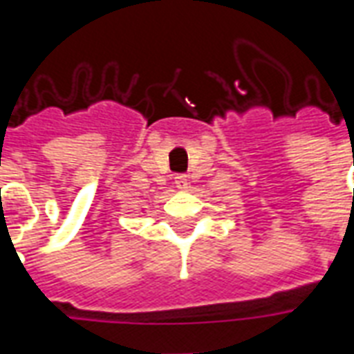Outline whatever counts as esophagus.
<instances>
[{
    "label": "esophagus",
    "mask_w": 354,
    "mask_h": 354,
    "mask_svg": "<svg viewBox=\"0 0 354 354\" xmlns=\"http://www.w3.org/2000/svg\"><path fill=\"white\" fill-rule=\"evenodd\" d=\"M174 185H176L180 191H185V189L189 187V180L185 174H178L176 178H174Z\"/></svg>",
    "instance_id": "34e87169"
}]
</instances>
